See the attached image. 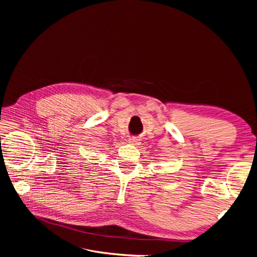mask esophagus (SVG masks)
Returning a JSON list of instances; mask_svg holds the SVG:
<instances>
[{"label":"esophagus","instance_id":"obj_1","mask_svg":"<svg viewBox=\"0 0 257 257\" xmlns=\"http://www.w3.org/2000/svg\"><path fill=\"white\" fill-rule=\"evenodd\" d=\"M128 143L131 145H138L139 144V139L137 137H132L128 139Z\"/></svg>","mask_w":257,"mask_h":257}]
</instances>
